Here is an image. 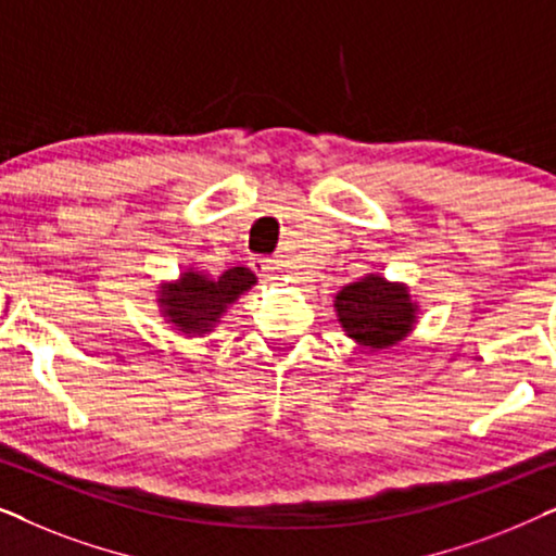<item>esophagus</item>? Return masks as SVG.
Instances as JSON below:
<instances>
[{
	"instance_id": "obj_1",
	"label": "esophagus",
	"mask_w": 556,
	"mask_h": 556,
	"mask_svg": "<svg viewBox=\"0 0 556 556\" xmlns=\"http://www.w3.org/2000/svg\"><path fill=\"white\" fill-rule=\"evenodd\" d=\"M250 268H253L257 276H263V278L276 276V261H273V257H265V255L250 257Z\"/></svg>"
}]
</instances>
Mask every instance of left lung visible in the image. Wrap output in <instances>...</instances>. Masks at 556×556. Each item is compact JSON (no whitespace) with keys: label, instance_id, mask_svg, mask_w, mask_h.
Instances as JSON below:
<instances>
[{"label":"left lung","instance_id":"left-lung-1","mask_svg":"<svg viewBox=\"0 0 556 556\" xmlns=\"http://www.w3.org/2000/svg\"><path fill=\"white\" fill-rule=\"evenodd\" d=\"M339 321L349 337L364 346L382 349L407 337L415 321V306L402 286L367 276L337 295Z\"/></svg>","mask_w":556,"mask_h":556}]
</instances>
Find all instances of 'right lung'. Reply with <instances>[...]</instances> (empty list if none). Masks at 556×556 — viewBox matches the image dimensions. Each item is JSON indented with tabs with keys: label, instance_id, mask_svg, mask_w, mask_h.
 <instances>
[{
	"label": "right lung",
	"instance_id": "right-lung-1",
	"mask_svg": "<svg viewBox=\"0 0 556 556\" xmlns=\"http://www.w3.org/2000/svg\"><path fill=\"white\" fill-rule=\"evenodd\" d=\"M255 283L250 268H230L219 278H207L200 273H185L179 283L166 286L159 303L172 324L185 333H204L217 321L227 303L245 293Z\"/></svg>",
	"mask_w": 556,
	"mask_h": 556
}]
</instances>
